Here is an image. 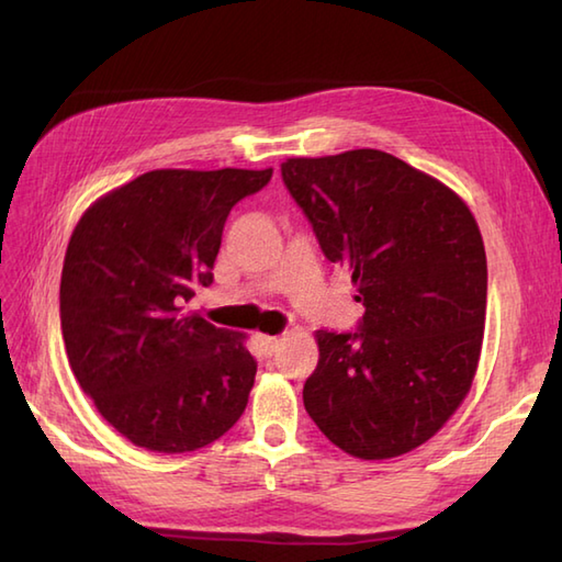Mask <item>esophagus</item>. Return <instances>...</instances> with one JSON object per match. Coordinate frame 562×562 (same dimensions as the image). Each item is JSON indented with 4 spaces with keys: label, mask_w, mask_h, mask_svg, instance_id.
<instances>
[{
    "label": "esophagus",
    "mask_w": 562,
    "mask_h": 562,
    "mask_svg": "<svg viewBox=\"0 0 562 562\" xmlns=\"http://www.w3.org/2000/svg\"><path fill=\"white\" fill-rule=\"evenodd\" d=\"M258 342H260V348H262V352L266 355H272V352H278V348H280V338L278 336H266V333H260L258 336Z\"/></svg>",
    "instance_id": "1"
}]
</instances>
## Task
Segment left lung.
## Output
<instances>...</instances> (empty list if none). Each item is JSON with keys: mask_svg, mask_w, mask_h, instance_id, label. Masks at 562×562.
<instances>
[{"mask_svg": "<svg viewBox=\"0 0 562 562\" xmlns=\"http://www.w3.org/2000/svg\"><path fill=\"white\" fill-rule=\"evenodd\" d=\"M282 181L364 306L357 333L316 330L304 408L350 457L408 453L457 413L479 369L487 304L479 222L451 188L379 149L292 157Z\"/></svg>", "mask_w": 562, "mask_h": 562, "instance_id": "1", "label": "left lung"}]
</instances>
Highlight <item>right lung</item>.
<instances>
[{
    "label": "right lung",
    "instance_id": "1",
    "mask_svg": "<svg viewBox=\"0 0 562 562\" xmlns=\"http://www.w3.org/2000/svg\"><path fill=\"white\" fill-rule=\"evenodd\" d=\"M272 169H157L99 198L71 232L59 321L103 420L135 447L186 453L241 417L256 381L244 333L183 312L210 288L224 222Z\"/></svg>",
    "mask_w": 562,
    "mask_h": 562
}]
</instances>
